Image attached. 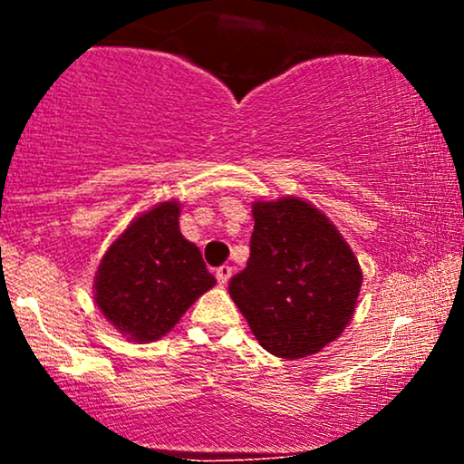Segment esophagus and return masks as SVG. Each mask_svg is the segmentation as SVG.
Wrapping results in <instances>:
<instances>
[{
    "label": "esophagus",
    "mask_w": 464,
    "mask_h": 464,
    "mask_svg": "<svg viewBox=\"0 0 464 464\" xmlns=\"http://www.w3.org/2000/svg\"><path fill=\"white\" fill-rule=\"evenodd\" d=\"M231 275H233V268H231V266H220V268L216 270L218 284H220V285H227V284H228V279H231Z\"/></svg>",
    "instance_id": "obj_1"
}]
</instances>
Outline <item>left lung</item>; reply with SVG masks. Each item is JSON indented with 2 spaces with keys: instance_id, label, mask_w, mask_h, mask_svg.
<instances>
[{
  "instance_id": "left-lung-1",
  "label": "left lung",
  "mask_w": 464,
  "mask_h": 464,
  "mask_svg": "<svg viewBox=\"0 0 464 464\" xmlns=\"http://www.w3.org/2000/svg\"><path fill=\"white\" fill-rule=\"evenodd\" d=\"M246 268L228 295L266 351L296 360L338 338L358 305L353 250L310 202H255Z\"/></svg>"
}]
</instances>
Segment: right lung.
Here are the masks:
<instances>
[{
    "mask_svg": "<svg viewBox=\"0 0 464 464\" xmlns=\"http://www.w3.org/2000/svg\"><path fill=\"white\" fill-rule=\"evenodd\" d=\"M179 202H161L111 244L95 275V303L135 343L165 335L216 285L196 244L179 231Z\"/></svg>",
    "mask_w": 464,
    "mask_h": 464,
    "instance_id": "add662e5",
    "label": "right lung"
}]
</instances>
